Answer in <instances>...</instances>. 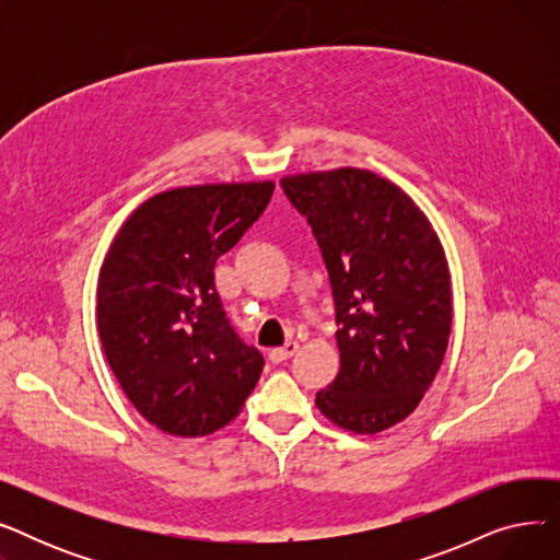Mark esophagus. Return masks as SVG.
Segmentation results:
<instances>
[{
	"label": "esophagus",
	"instance_id": "34e87169",
	"mask_svg": "<svg viewBox=\"0 0 560 560\" xmlns=\"http://www.w3.org/2000/svg\"><path fill=\"white\" fill-rule=\"evenodd\" d=\"M298 349H300V345H298L295 340H290V342H285L283 347H277V349L270 351V361H272V363H283V361H288L290 357H295Z\"/></svg>",
	"mask_w": 560,
	"mask_h": 560
}]
</instances>
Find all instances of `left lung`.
I'll return each instance as SVG.
<instances>
[{
	"label": "left lung",
	"instance_id": "8db88e82",
	"mask_svg": "<svg viewBox=\"0 0 560 560\" xmlns=\"http://www.w3.org/2000/svg\"><path fill=\"white\" fill-rule=\"evenodd\" d=\"M281 188L308 220L334 290L340 370L315 406L345 431H386L413 413L445 359V249L420 206L370 170L283 176Z\"/></svg>",
	"mask_w": 560,
	"mask_h": 560
}]
</instances>
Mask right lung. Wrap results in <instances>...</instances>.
I'll list each match as a JSON object with an SVG mask.
<instances>
[{"label":"right lung","instance_id":"1","mask_svg":"<svg viewBox=\"0 0 560 560\" xmlns=\"http://www.w3.org/2000/svg\"><path fill=\"white\" fill-rule=\"evenodd\" d=\"M272 192V182L159 192L127 218L102 262L106 361L138 413L170 435L226 427L262 372L260 351L231 327L213 270Z\"/></svg>","mask_w":560,"mask_h":560}]
</instances>
